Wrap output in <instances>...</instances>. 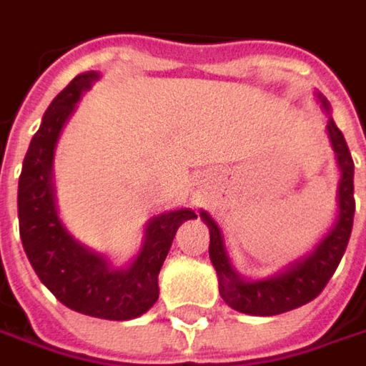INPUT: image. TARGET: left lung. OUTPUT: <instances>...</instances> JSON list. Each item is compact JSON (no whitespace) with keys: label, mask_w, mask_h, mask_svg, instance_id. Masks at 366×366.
<instances>
[{"label":"left lung","mask_w":366,"mask_h":366,"mask_svg":"<svg viewBox=\"0 0 366 366\" xmlns=\"http://www.w3.org/2000/svg\"><path fill=\"white\" fill-rule=\"evenodd\" d=\"M319 99H321L325 112H330L327 101L323 97ZM327 132H330L333 151H335V157H337L340 169H342L340 192H337L340 217H337V224L333 226L332 232L319 242V247L315 248L305 261L292 265L288 271H284L282 275H275L271 280L244 282L234 271L229 259H227L222 232H219L217 224L204 211L201 213V217L209 226V234H211L209 257H211V263L219 277V294L232 309L247 312V315H259V317H271V315L298 309V307L311 302L312 298H317L323 292L330 277L340 265L344 250L348 247L352 222H355V162L348 151L344 134L340 132V128L335 126L332 118L327 122Z\"/></svg>","instance_id":"1"}]
</instances>
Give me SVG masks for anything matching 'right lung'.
I'll return each instance as SVG.
<instances>
[{"label":"right lung","mask_w":366,"mask_h":366,"mask_svg":"<svg viewBox=\"0 0 366 366\" xmlns=\"http://www.w3.org/2000/svg\"><path fill=\"white\" fill-rule=\"evenodd\" d=\"M97 78V72L76 76L51 101L41 128L31 140L18 182L20 238L34 273L61 305L99 319L126 321L147 312L157 302L159 269L176 229L197 215L190 209H178L153 217L137 261L126 271L109 269L103 257L80 247L68 234L55 209L54 149L80 93Z\"/></svg>","instance_id":"obj_1"}]
</instances>
